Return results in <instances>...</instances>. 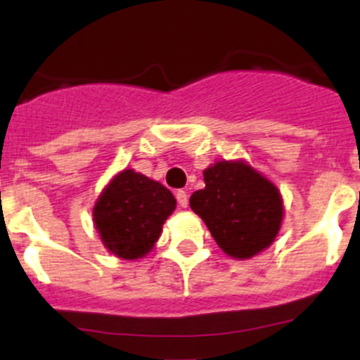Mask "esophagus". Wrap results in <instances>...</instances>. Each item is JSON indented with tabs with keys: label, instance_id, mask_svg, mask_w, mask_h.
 Listing matches in <instances>:
<instances>
[{
	"label": "esophagus",
	"instance_id": "34e87169",
	"mask_svg": "<svg viewBox=\"0 0 360 360\" xmlns=\"http://www.w3.org/2000/svg\"><path fill=\"white\" fill-rule=\"evenodd\" d=\"M176 202L180 207H187V203H189V198H187L186 191H176Z\"/></svg>",
	"mask_w": 360,
	"mask_h": 360
}]
</instances>
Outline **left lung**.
<instances>
[{
	"label": "left lung",
	"instance_id": "left-lung-1",
	"mask_svg": "<svg viewBox=\"0 0 360 360\" xmlns=\"http://www.w3.org/2000/svg\"><path fill=\"white\" fill-rule=\"evenodd\" d=\"M203 182L205 189L191 195V209L225 254L245 259L274 241L283 219L274 184L245 162H218L203 171Z\"/></svg>",
	"mask_w": 360,
	"mask_h": 360
}]
</instances>
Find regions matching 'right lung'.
<instances>
[{
	"label": "right lung",
	"mask_w": 360,
	"mask_h": 360,
	"mask_svg": "<svg viewBox=\"0 0 360 360\" xmlns=\"http://www.w3.org/2000/svg\"><path fill=\"white\" fill-rule=\"evenodd\" d=\"M176 207L169 189L131 169L117 174L94 209L101 240L115 256L136 259L153 249Z\"/></svg>",
	"instance_id": "1"
}]
</instances>
